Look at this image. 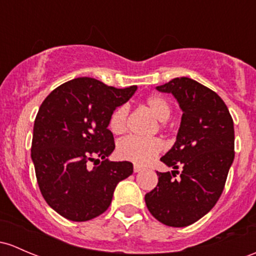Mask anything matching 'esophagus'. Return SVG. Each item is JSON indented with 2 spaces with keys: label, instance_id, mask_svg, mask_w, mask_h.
Masks as SVG:
<instances>
[{
  "label": "esophagus",
  "instance_id": "obj_1",
  "mask_svg": "<svg viewBox=\"0 0 256 256\" xmlns=\"http://www.w3.org/2000/svg\"><path fill=\"white\" fill-rule=\"evenodd\" d=\"M142 166H137V164H135V166H134V172H135V173H138V172H141L142 170Z\"/></svg>",
  "mask_w": 256,
  "mask_h": 256
}]
</instances>
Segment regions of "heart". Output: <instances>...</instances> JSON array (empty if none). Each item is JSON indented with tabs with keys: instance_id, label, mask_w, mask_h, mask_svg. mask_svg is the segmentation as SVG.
<instances>
[{
	"instance_id": "b5f03b06",
	"label": "heart",
	"mask_w": 256,
	"mask_h": 256,
	"mask_svg": "<svg viewBox=\"0 0 256 256\" xmlns=\"http://www.w3.org/2000/svg\"><path fill=\"white\" fill-rule=\"evenodd\" d=\"M144 106L150 110V114L160 121L164 125L166 121L170 118L172 106L166 98L160 96H150L144 100ZM128 106H118L112 112L109 119V128L115 135H121L128 128ZM163 150V144L157 137L142 138L137 136H128L118 144L116 153L121 160H130L136 164L150 163L160 150Z\"/></svg>"
}]
</instances>
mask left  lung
Instances as JSON below:
<instances>
[{"label":"left lung","mask_w":256,"mask_h":256,"mask_svg":"<svg viewBox=\"0 0 256 256\" xmlns=\"http://www.w3.org/2000/svg\"><path fill=\"white\" fill-rule=\"evenodd\" d=\"M172 93L182 110L176 141L160 160L176 170L157 172L158 184L144 201L156 220L186 227L218 201L234 160V126L227 106L210 88L188 77L158 86ZM182 166L180 178L174 180Z\"/></svg>","instance_id":"obj_1"}]
</instances>
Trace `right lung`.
I'll return each mask as SVG.
<instances>
[{
  "label": "right lung",
  "instance_id": "right-lung-1",
  "mask_svg": "<svg viewBox=\"0 0 256 256\" xmlns=\"http://www.w3.org/2000/svg\"><path fill=\"white\" fill-rule=\"evenodd\" d=\"M136 90L80 77L55 88L40 106L32 160L42 198L64 218L84 222L98 217L112 204L118 182L132 174L131 162L108 160L115 148L108 126L112 112ZM90 162H94L92 170Z\"/></svg>",
  "mask_w": 256,
  "mask_h": 256
}]
</instances>
